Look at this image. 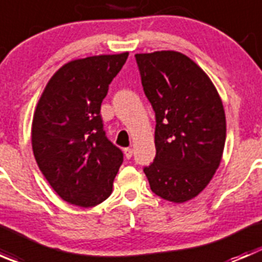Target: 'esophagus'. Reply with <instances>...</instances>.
I'll use <instances>...</instances> for the list:
<instances>
[{"instance_id": "34e87169", "label": "esophagus", "mask_w": 262, "mask_h": 262, "mask_svg": "<svg viewBox=\"0 0 262 262\" xmlns=\"http://www.w3.org/2000/svg\"><path fill=\"white\" fill-rule=\"evenodd\" d=\"M124 155H125V157L128 158H132V156H133V149H132V148H125V149H124Z\"/></svg>"}]
</instances>
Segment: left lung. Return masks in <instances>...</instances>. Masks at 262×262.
Instances as JSON below:
<instances>
[{"instance_id": "1", "label": "left lung", "mask_w": 262, "mask_h": 262, "mask_svg": "<svg viewBox=\"0 0 262 262\" xmlns=\"http://www.w3.org/2000/svg\"><path fill=\"white\" fill-rule=\"evenodd\" d=\"M136 60L156 114V157L143 171L156 195L185 203L207 187L219 167L226 143L223 104L207 73L182 53H143Z\"/></svg>"}]
</instances>
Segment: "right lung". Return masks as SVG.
<instances>
[{
  "instance_id": "1",
  "label": "right lung",
  "mask_w": 262,
  "mask_h": 262,
  "mask_svg": "<svg viewBox=\"0 0 262 262\" xmlns=\"http://www.w3.org/2000/svg\"><path fill=\"white\" fill-rule=\"evenodd\" d=\"M71 60L53 75L34 113L31 144L41 173L73 205L95 207L110 196L123 152L107 139L100 109L128 58Z\"/></svg>"
}]
</instances>
